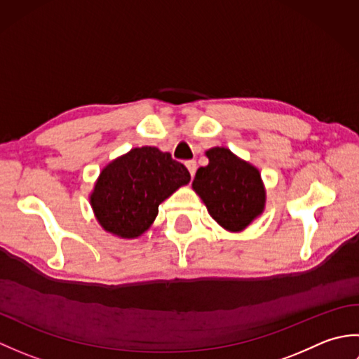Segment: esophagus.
Instances as JSON below:
<instances>
[{
	"mask_svg": "<svg viewBox=\"0 0 359 359\" xmlns=\"http://www.w3.org/2000/svg\"><path fill=\"white\" fill-rule=\"evenodd\" d=\"M185 165H187V168H188L189 174H191V177H194V172H196V168H197V165H196L194 160H188V162H187Z\"/></svg>",
	"mask_w": 359,
	"mask_h": 359,
	"instance_id": "34e87169",
	"label": "esophagus"
}]
</instances>
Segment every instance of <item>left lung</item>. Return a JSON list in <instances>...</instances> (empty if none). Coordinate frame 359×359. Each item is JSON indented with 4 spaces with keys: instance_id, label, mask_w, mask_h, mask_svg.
<instances>
[{
    "instance_id": "left-lung-1",
    "label": "left lung",
    "mask_w": 359,
    "mask_h": 359,
    "mask_svg": "<svg viewBox=\"0 0 359 359\" xmlns=\"http://www.w3.org/2000/svg\"><path fill=\"white\" fill-rule=\"evenodd\" d=\"M205 156L210 162L197 170L193 189L224 230L241 233L265 210L261 172L224 147L210 148Z\"/></svg>"
}]
</instances>
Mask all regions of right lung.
Returning <instances> with one entry per match:
<instances>
[{
	"label": "right lung",
	"instance_id": "1",
	"mask_svg": "<svg viewBox=\"0 0 359 359\" xmlns=\"http://www.w3.org/2000/svg\"><path fill=\"white\" fill-rule=\"evenodd\" d=\"M191 180L187 168L156 147L133 148L100 171L89 194L97 222L120 239L148 231L158 205Z\"/></svg>",
	"mask_w": 359,
	"mask_h": 359
}]
</instances>
